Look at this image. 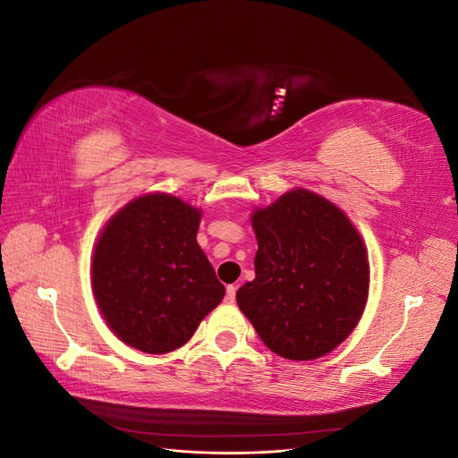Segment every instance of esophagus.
<instances>
[{
    "mask_svg": "<svg viewBox=\"0 0 458 458\" xmlns=\"http://www.w3.org/2000/svg\"><path fill=\"white\" fill-rule=\"evenodd\" d=\"M234 298H237V286H234V284H229L227 286V293H225V300L227 301H234Z\"/></svg>",
    "mask_w": 458,
    "mask_h": 458,
    "instance_id": "1",
    "label": "esophagus"
}]
</instances>
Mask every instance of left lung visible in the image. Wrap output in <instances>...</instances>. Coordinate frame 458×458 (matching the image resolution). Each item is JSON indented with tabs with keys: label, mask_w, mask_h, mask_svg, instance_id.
<instances>
[{
	"label": "left lung",
	"mask_w": 458,
	"mask_h": 458,
	"mask_svg": "<svg viewBox=\"0 0 458 458\" xmlns=\"http://www.w3.org/2000/svg\"><path fill=\"white\" fill-rule=\"evenodd\" d=\"M256 279L237 303L267 348L293 361L323 357L350 336L367 303L369 259L340 208L306 189L252 216Z\"/></svg>",
	"instance_id": "obj_1"
}]
</instances>
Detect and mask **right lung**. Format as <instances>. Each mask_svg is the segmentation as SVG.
<instances>
[{
  "label": "right lung",
  "mask_w": 458,
  "mask_h": 458,
  "mask_svg": "<svg viewBox=\"0 0 458 458\" xmlns=\"http://www.w3.org/2000/svg\"><path fill=\"white\" fill-rule=\"evenodd\" d=\"M200 212L170 195L131 200L95 246L91 283L114 335L145 353L174 352L224 300L197 242Z\"/></svg>",
  "instance_id": "obj_1"
}]
</instances>
